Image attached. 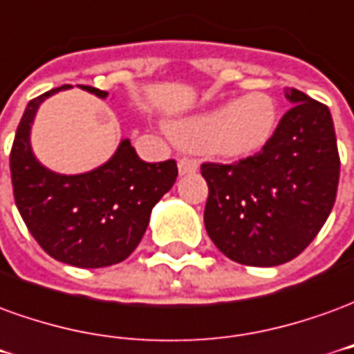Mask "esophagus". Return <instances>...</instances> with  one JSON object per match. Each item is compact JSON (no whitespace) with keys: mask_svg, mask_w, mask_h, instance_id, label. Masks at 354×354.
<instances>
[{"mask_svg":"<svg viewBox=\"0 0 354 354\" xmlns=\"http://www.w3.org/2000/svg\"><path fill=\"white\" fill-rule=\"evenodd\" d=\"M198 169V160L196 158L185 156L179 160V173L181 175H187V173H194Z\"/></svg>","mask_w":354,"mask_h":354,"instance_id":"esophagus-1","label":"esophagus"}]
</instances>
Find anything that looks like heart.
<instances>
[{
    "instance_id": "heart-1",
    "label": "heart",
    "mask_w": 354,
    "mask_h": 354,
    "mask_svg": "<svg viewBox=\"0 0 354 354\" xmlns=\"http://www.w3.org/2000/svg\"><path fill=\"white\" fill-rule=\"evenodd\" d=\"M277 104L265 93H252L173 125V137L192 149H209L225 158L252 156L277 129Z\"/></svg>"
}]
</instances>
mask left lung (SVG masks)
<instances>
[{"mask_svg": "<svg viewBox=\"0 0 354 354\" xmlns=\"http://www.w3.org/2000/svg\"><path fill=\"white\" fill-rule=\"evenodd\" d=\"M270 141L234 164L204 162V223L229 259L252 267L292 261L315 240L332 212L339 152L326 104L297 89Z\"/></svg>", "mask_w": 354, "mask_h": 354, "instance_id": "1", "label": "left lung"}]
</instances>
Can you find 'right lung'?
I'll return each mask as SVG.
<instances>
[{
  "mask_svg": "<svg viewBox=\"0 0 354 354\" xmlns=\"http://www.w3.org/2000/svg\"><path fill=\"white\" fill-rule=\"evenodd\" d=\"M28 102L11 149L15 204L30 234L53 259L82 269L124 261L139 245L150 212L177 179V162L149 164L131 142L122 141L116 154L84 175H59L37 162L30 149V125L37 106L59 89ZM97 97L109 93L82 85Z\"/></svg>",
  "mask_w": 354,
  "mask_h": 354,
  "instance_id": "obj_1",
  "label": "right lung"
}]
</instances>
